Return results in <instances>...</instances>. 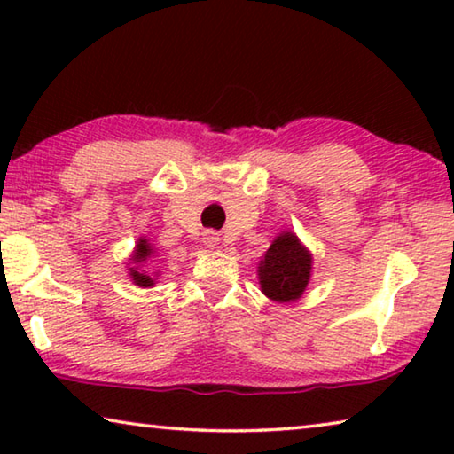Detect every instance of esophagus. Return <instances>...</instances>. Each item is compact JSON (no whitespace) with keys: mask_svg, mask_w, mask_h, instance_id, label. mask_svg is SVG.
I'll use <instances>...</instances> for the list:
<instances>
[{"mask_svg":"<svg viewBox=\"0 0 454 454\" xmlns=\"http://www.w3.org/2000/svg\"><path fill=\"white\" fill-rule=\"evenodd\" d=\"M202 242H204L206 246H208V248H214V246H216V244L220 242V238H218L216 232H204Z\"/></svg>","mask_w":454,"mask_h":454,"instance_id":"1","label":"esophagus"}]
</instances>
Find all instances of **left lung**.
Returning <instances> with one entry per match:
<instances>
[{"label":"left lung","instance_id":"left-lung-1","mask_svg":"<svg viewBox=\"0 0 454 454\" xmlns=\"http://www.w3.org/2000/svg\"><path fill=\"white\" fill-rule=\"evenodd\" d=\"M312 256L296 234L282 232L258 264V280L264 294L274 302H294L309 286Z\"/></svg>","mask_w":454,"mask_h":454}]
</instances>
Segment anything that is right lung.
<instances>
[{
	"label": "right lung",
	"instance_id": "obj_1",
	"mask_svg": "<svg viewBox=\"0 0 454 454\" xmlns=\"http://www.w3.org/2000/svg\"><path fill=\"white\" fill-rule=\"evenodd\" d=\"M153 254H156V250H153V246L148 242V238H140V240H137V244H136V250H134L132 258H129V260H132L134 266L128 268L129 278L134 280L136 286L150 288V286H153V284H156V278H153V276L148 270H144V264L148 262V260H152Z\"/></svg>",
	"mask_w": 454,
	"mask_h": 454
}]
</instances>
